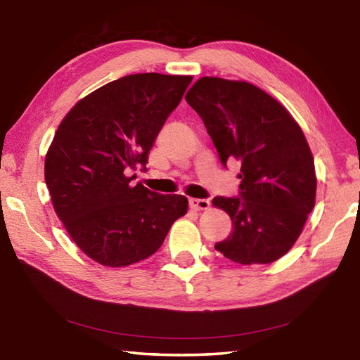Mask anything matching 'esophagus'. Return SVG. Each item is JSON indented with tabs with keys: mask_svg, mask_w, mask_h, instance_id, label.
<instances>
[{
	"mask_svg": "<svg viewBox=\"0 0 360 360\" xmlns=\"http://www.w3.org/2000/svg\"><path fill=\"white\" fill-rule=\"evenodd\" d=\"M189 206L195 211H203L210 207V200L207 198H189Z\"/></svg>",
	"mask_w": 360,
	"mask_h": 360,
	"instance_id": "1",
	"label": "esophagus"
}]
</instances>
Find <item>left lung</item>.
<instances>
[{"label":"left lung","mask_w":360,"mask_h":360,"mask_svg":"<svg viewBox=\"0 0 360 360\" xmlns=\"http://www.w3.org/2000/svg\"><path fill=\"white\" fill-rule=\"evenodd\" d=\"M220 162H240L237 197H214L233 233L215 250L242 265L271 263L291 250L316 202L314 158L281 103L246 82L203 77L186 94Z\"/></svg>","instance_id":"obj_1"}]
</instances>
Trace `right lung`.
I'll return each instance as SVG.
<instances>
[{
    "instance_id": "right-lung-1",
    "label": "right lung",
    "mask_w": 360,
    "mask_h": 360,
    "mask_svg": "<svg viewBox=\"0 0 360 360\" xmlns=\"http://www.w3.org/2000/svg\"><path fill=\"white\" fill-rule=\"evenodd\" d=\"M193 77L134 74L94 91L69 110L47 150L44 179L72 240L105 266L153 255L188 198L132 186Z\"/></svg>"
}]
</instances>
